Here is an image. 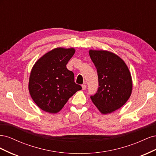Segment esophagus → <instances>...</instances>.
I'll return each instance as SVG.
<instances>
[{"mask_svg":"<svg viewBox=\"0 0 156 156\" xmlns=\"http://www.w3.org/2000/svg\"><path fill=\"white\" fill-rule=\"evenodd\" d=\"M86 88H87L86 84H83V85H82V89H83V90H85V89H86Z\"/></svg>","mask_w":156,"mask_h":156,"instance_id":"esophagus-1","label":"esophagus"}]
</instances>
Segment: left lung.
<instances>
[{
	"label": "left lung",
	"mask_w": 156,
	"mask_h": 156,
	"mask_svg": "<svg viewBox=\"0 0 156 156\" xmlns=\"http://www.w3.org/2000/svg\"><path fill=\"white\" fill-rule=\"evenodd\" d=\"M89 55L97 69L99 87L90 96L102 114L115 111L123 106L132 91L129 70L119 56L107 51L90 50Z\"/></svg>",
	"instance_id": "obj_1"
}]
</instances>
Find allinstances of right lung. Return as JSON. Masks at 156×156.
Segmentation results:
<instances>
[{
    "label": "right lung",
    "instance_id": "right-lung-1",
    "mask_svg": "<svg viewBox=\"0 0 156 156\" xmlns=\"http://www.w3.org/2000/svg\"><path fill=\"white\" fill-rule=\"evenodd\" d=\"M73 48H56L45 54L33 66L29 89L33 101L49 113L59 112L69 99L82 89L74 81V73L66 64L75 53Z\"/></svg>",
    "mask_w": 156,
    "mask_h": 156
}]
</instances>
